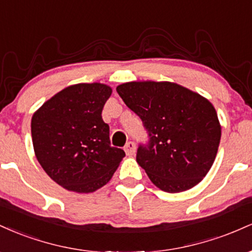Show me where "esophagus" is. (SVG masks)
Here are the masks:
<instances>
[{
    "label": "esophagus",
    "instance_id": "obj_1",
    "mask_svg": "<svg viewBox=\"0 0 252 252\" xmlns=\"http://www.w3.org/2000/svg\"><path fill=\"white\" fill-rule=\"evenodd\" d=\"M124 150H126V155H134L136 153V144L134 142H131V141H129V142L126 144V147H124Z\"/></svg>",
    "mask_w": 252,
    "mask_h": 252
}]
</instances>
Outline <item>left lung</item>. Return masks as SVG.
<instances>
[{"label":"left lung","instance_id":"8db88e82","mask_svg":"<svg viewBox=\"0 0 252 252\" xmlns=\"http://www.w3.org/2000/svg\"><path fill=\"white\" fill-rule=\"evenodd\" d=\"M116 91L142 120L149 136L136 161L160 189L179 193L198 185L212 167L221 128L206 98L169 82H130Z\"/></svg>","mask_w":252,"mask_h":252}]
</instances>
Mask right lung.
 <instances>
[{"label":"right lung","mask_w":252,"mask_h":252,"mask_svg":"<svg viewBox=\"0 0 252 252\" xmlns=\"http://www.w3.org/2000/svg\"><path fill=\"white\" fill-rule=\"evenodd\" d=\"M112 89L105 84H76L42 104L32 117L35 156L48 176L63 189L91 193L108 184L126 156L111 147L104 104Z\"/></svg>","instance_id":"right-lung-1"}]
</instances>
